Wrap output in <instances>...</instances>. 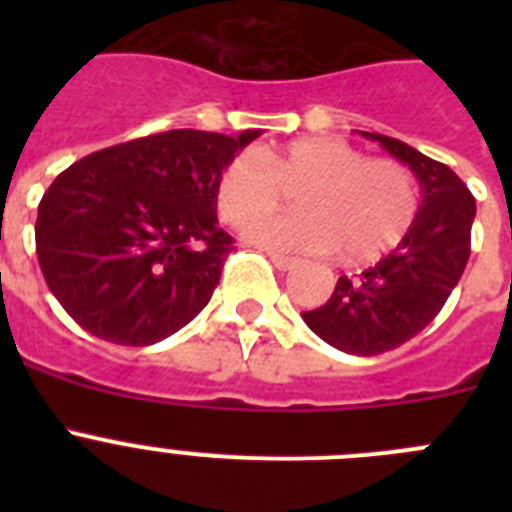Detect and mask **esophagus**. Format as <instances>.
Instances as JSON below:
<instances>
[{
    "label": "esophagus",
    "instance_id": "obj_1",
    "mask_svg": "<svg viewBox=\"0 0 512 512\" xmlns=\"http://www.w3.org/2000/svg\"><path fill=\"white\" fill-rule=\"evenodd\" d=\"M269 259L274 261V266H277L279 271H289V269H295L297 266V259H292V256H284V253H269Z\"/></svg>",
    "mask_w": 512,
    "mask_h": 512
}]
</instances>
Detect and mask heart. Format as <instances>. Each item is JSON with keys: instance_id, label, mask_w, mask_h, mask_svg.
<instances>
[{"instance_id": "b5f03b06", "label": "heart", "mask_w": 512, "mask_h": 512, "mask_svg": "<svg viewBox=\"0 0 512 512\" xmlns=\"http://www.w3.org/2000/svg\"><path fill=\"white\" fill-rule=\"evenodd\" d=\"M300 213L259 218L294 191ZM217 215L243 225L248 241L277 251L336 253L341 264L377 261L408 235L418 215V184L408 166L330 135L230 158L215 184Z\"/></svg>"}]
</instances>
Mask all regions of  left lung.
Listing matches in <instances>:
<instances>
[{"label":"left lung","instance_id":"left-lung-1","mask_svg":"<svg viewBox=\"0 0 512 512\" xmlns=\"http://www.w3.org/2000/svg\"><path fill=\"white\" fill-rule=\"evenodd\" d=\"M361 135L413 171L423 200L395 251L359 277L338 279L330 300L302 312V320L343 354L377 356L418 336L446 305L469 261L477 205L446 164L397 138L364 130Z\"/></svg>","mask_w":512,"mask_h":512}]
</instances>
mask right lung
I'll return each mask as SVG.
<instances>
[{
	"label": "right lung",
	"mask_w": 512,
	"mask_h": 512,
	"mask_svg": "<svg viewBox=\"0 0 512 512\" xmlns=\"http://www.w3.org/2000/svg\"><path fill=\"white\" fill-rule=\"evenodd\" d=\"M261 130H166L81 158L38 207L43 277L102 341L151 346L210 302L233 238L217 228L215 184Z\"/></svg>",
	"instance_id": "obj_1"
}]
</instances>
